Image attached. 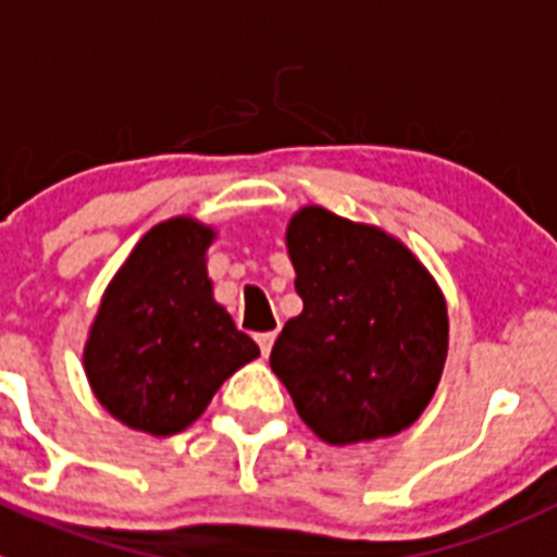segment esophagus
<instances>
[{"label":"esophagus","mask_w":557,"mask_h":557,"mask_svg":"<svg viewBox=\"0 0 557 557\" xmlns=\"http://www.w3.org/2000/svg\"><path fill=\"white\" fill-rule=\"evenodd\" d=\"M274 338H277V330H269V333H260V335H258V347H260V352H263V355L272 352Z\"/></svg>","instance_id":"obj_1"}]
</instances>
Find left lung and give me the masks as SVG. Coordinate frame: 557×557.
Here are the masks:
<instances>
[{
  "label": "left lung",
  "instance_id": "8db88e82",
  "mask_svg": "<svg viewBox=\"0 0 557 557\" xmlns=\"http://www.w3.org/2000/svg\"><path fill=\"white\" fill-rule=\"evenodd\" d=\"M302 313L272 347V372L327 444L385 438L422 416L447 360V302L385 230L319 205L285 233Z\"/></svg>",
  "mask_w": 557,
  "mask_h": 557
}]
</instances>
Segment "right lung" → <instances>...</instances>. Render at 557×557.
<instances>
[{
	"label": "right lung",
	"instance_id": "1",
	"mask_svg": "<svg viewBox=\"0 0 557 557\" xmlns=\"http://www.w3.org/2000/svg\"><path fill=\"white\" fill-rule=\"evenodd\" d=\"M213 238L194 219H169L135 244L104 290L83 363L102 408L127 428L180 433L260 355L213 299L205 267Z\"/></svg>",
	"mask_w": 557,
	"mask_h": 557
}]
</instances>
